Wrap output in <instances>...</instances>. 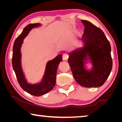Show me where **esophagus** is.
Masks as SVG:
<instances>
[{
  "label": "esophagus",
  "instance_id": "obj_1",
  "mask_svg": "<svg viewBox=\"0 0 122 122\" xmlns=\"http://www.w3.org/2000/svg\"><path fill=\"white\" fill-rule=\"evenodd\" d=\"M68 57H69V56L67 54H64L63 55V56H62L63 60L67 61L68 59Z\"/></svg>",
  "mask_w": 122,
  "mask_h": 122
}]
</instances>
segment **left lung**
Returning a JSON list of instances; mask_svg holds the SVG:
<instances>
[{
  "label": "left lung",
  "instance_id": "left-lung-1",
  "mask_svg": "<svg viewBox=\"0 0 122 122\" xmlns=\"http://www.w3.org/2000/svg\"><path fill=\"white\" fill-rule=\"evenodd\" d=\"M81 21L84 30L81 40L84 46L69 53L68 62L78 84L86 88L99 87L106 81L112 68L110 44L100 28L87 20ZM88 59L93 66L89 71L84 67Z\"/></svg>",
  "mask_w": 122,
  "mask_h": 122
}]
</instances>
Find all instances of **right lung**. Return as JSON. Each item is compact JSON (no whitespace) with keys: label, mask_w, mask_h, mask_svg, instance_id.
Here are the masks:
<instances>
[{"label":"right lung","mask_w":122,"mask_h":122,"mask_svg":"<svg viewBox=\"0 0 122 122\" xmlns=\"http://www.w3.org/2000/svg\"><path fill=\"white\" fill-rule=\"evenodd\" d=\"M41 25L40 24H30L24 28L21 33L17 37L14 42L12 63L16 78L20 86L25 92L36 96H40L47 94L52 90L56 83L57 70L60 62L62 60V55H57L47 62L45 74L40 83L38 84H28L25 77L21 65L20 49L23 39L27 36L32 28Z\"/></svg>","instance_id":"add662e5"}]
</instances>
